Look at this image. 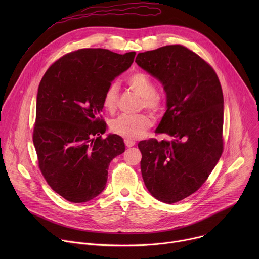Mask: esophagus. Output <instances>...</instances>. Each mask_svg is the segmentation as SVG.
Here are the masks:
<instances>
[{"label":"esophagus","instance_id":"34e87169","mask_svg":"<svg viewBox=\"0 0 259 259\" xmlns=\"http://www.w3.org/2000/svg\"><path fill=\"white\" fill-rule=\"evenodd\" d=\"M125 144L127 147H132L135 145V142L132 140H125Z\"/></svg>","mask_w":259,"mask_h":259}]
</instances>
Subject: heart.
I'll list each match as a JSON object with an SVG mask.
<instances>
[{"mask_svg": "<svg viewBox=\"0 0 259 259\" xmlns=\"http://www.w3.org/2000/svg\"><path fill=\"white\" fill-rule=\"evenodd\" d=\"M127 83L131 90L142 100V106L154 116H159L164 110V102L158 96L156 85L142 72H136L130 76ZM118 102V87L109 84L102 95V106L108 113H114ZM152 120L146 115L121 116L110 122V131L125 138L126 140H136L143 137L146 131L152 127Z\"/></svg>", "mask_w": 259, "mask_h": 259, "instance_id": "heart-1", "label": "heart"}]
</instances>
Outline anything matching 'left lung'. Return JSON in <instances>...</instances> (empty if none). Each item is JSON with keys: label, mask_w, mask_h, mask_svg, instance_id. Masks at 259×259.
<instances>
[{"label": "left lung", "mask_w": 259, "mask_h": 259, "mask_svg": "<svg viewBox=\"0 0 259 259\" xmlns=\"http://www.w3.org/2000/svg\"><path fill=\"white\" fill-rule=\"evenodd\" d=\"M135 62L159 80L166 93V113L155 138L138 143L141 174L157 200L173 204L197 192L224 151V94L214 69L181 45L138 53Z\"/></svg>", "instance_id": "8db88e82"}]
</instances>
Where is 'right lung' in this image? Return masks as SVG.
<instances>
[{"instance_id": "right-lung-1", "label": "right lung", "mask_w": 259, "mask_h": 259, "mask_svg": "<svg viewBox=\"0 0 259 259\" xmlns=\"http://www.w3.org/2000/svg\"><path fill=\"white\" fill-rule=\"evenodd\" d=\"M135 52L101 48L70 52L45 72L36 95L32 141L40 170L65 200L84 203L105 188L109 163L125 152L123 138L101 135L102 95L133 63Z\"/></svg>"}]
</instances>
